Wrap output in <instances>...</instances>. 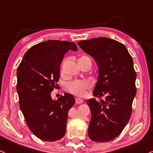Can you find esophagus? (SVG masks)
I'll use <instances>...</instances> for the list:
<instances>
[{"instance_id": "obj_1", "label": "esophagus", "mask_w": 153, "mask_h": 153, "mask_svg": "<svg viewBox=\"0 0 153 153\" xmlns=\"http://www.w3.org/2000/svg\"><path fill=\"white\" fill-rule=\"evenodd\" d=\"M83 102V100H82V99H80V98H76L75 99V103L76 104H81Z\"/></svg>"}]
</instances>
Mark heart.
I'll return each instance as SVG.
<instances>
[{"mask_svg": "<svg viewBox=\"0 0 153 153\" xmlns=\"http://www.w3.org/2000/svg\"><path fill=\"white\" fill-rule=\"evenodd\" d=\"M89 62L91 63V60L88 56L82 55L78 59V62ZM67 88L69 91L73 94L78 97L84 96L88 90L92 88V83L88 80H72L67 83Z\"/></svg>", "mask_w": 153, "mask_h": 153, "instance_id": "heart-1", "label": "heart"}]
</instances>
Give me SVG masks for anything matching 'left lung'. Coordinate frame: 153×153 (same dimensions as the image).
<instances>
[{"label":"left lung","instance_id":"8db88e82","mask_svg":"<svg viewBox=\"0 0 153 153\" xmlns=\"http://www.w3.org/2000/svg\"><path fill=\"white\" fill-rule=\"evenodd\" d=\"M97 61L99 77L92 98L86 101L91 112L88 137L105 142L116 138L128 123L137 93L133 59L123 43L95 38L78 43Z\"/></svg>","mask_w":153,"mask_h":153}]
</instances>
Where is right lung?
Wrapping results in <instances>:
<instances>
[{"label": "right lung", "instance_id": "add662e5", "mask_svg": "<svg viewBox=\"0 0 153 153\" xmlns=\"http://www.w3.org/2000/svg\"><path fill=\"white\" fill-rule=\"evenodd\" d=\"M69 50L77 51L76 44L58 40L41 42L25 53L17 69L16 91L25 122L38 138L46 142L65 136L68 112L75 104L70 94L65 93L57 100L51 97Z\"/></svg>", "mask_w": 153, "mask_h": 153}]
</instances>
